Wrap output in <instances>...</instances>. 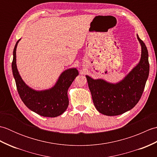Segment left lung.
Returning a JSON list of instances; mask_svg holds the SVG:
<instances>
[{
    "instance_id": "1",
    "label": "left lung",
    "mask_w": 157,
    "mask_h": 157,
    "mask_svg": "<svg viewBox=\"0 0 157 157\" xmlns=\"http://www.w3.org/2000/svg\"><path fill=\"white\" fill-rule=\"evenodd\" d=\"M137 38L142 48L140 61L121 81L112 84L86 75L95 107L103 115L123 114L134 108L141 98L149 75L148 52L144 42L138 35Z\"/></svg>"
}]
</instances>
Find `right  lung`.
Wrapping results in <instances>:
<instances>
[{
	"instance_id": "right-lung-1",
	"label": "right lung",
	"mask_w": 157,
	"mask_h": 157,
	"mask_svg": "<svg viewBox=\"0 0 157 157\" xmlns=\"http://www.w3.org/2000/svg\"><path fill=\"white\" fill-rule=\"evenodd\" d=\"M19 40L13 50L12 71L20 98L29 109L40 115L48 117L61 115L68 107L67 90L78 75V71L76 68L67 69L60 75L53 87L45 90H35L25 84L17 68L16 48Z\"/></svg>"
}]
</instances>
